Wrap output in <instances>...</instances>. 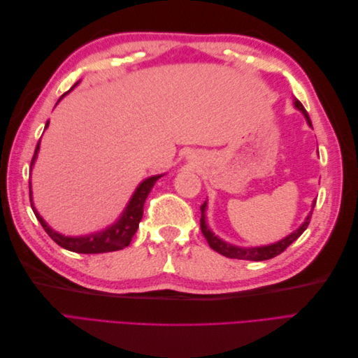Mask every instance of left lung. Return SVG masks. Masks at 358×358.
Listing matches in <instances>:
<instances>
[{
  "label": "left lung",
  "mask_w": 358,
  "mask_h": 358,
  "mask_svg": "<svg viewBox=\"0 0 358 358\" xmlns=\"http://www.w3.org/2000/svg\"><path fill=\"white\" fill-rule=\"evenodd\" d=\"M294 106L297 107V109H299L303 115H305L308 124L312 127L310 117H309L306 109H305V107H303V104H301L297 99H294ZM313 208H315V203H313V206H312V209H313ZM200 209H201V218H200L201 233H203V236L206 237V241H208L209 246L213 249V251H216V252L224 255V257L237 258V259H249V262H264V259H270V258H273V257H276V255H279V254H282V252L285 251V249H287L292 242L297 241L299 237L301 236V233L308 229V225H309L310 218H312V210H310V213L308 215V218L305 220V222H303L294 233H291L289 236L285 237V239L279 241V242H276V243L267 245V246L241 248V246H234V245H230V243H227V242L221 241L220 237H216V236L209 230L208 224H206V201L200 206Z\"/></svg>",
  "instance_id": "1"
}]
</instances>
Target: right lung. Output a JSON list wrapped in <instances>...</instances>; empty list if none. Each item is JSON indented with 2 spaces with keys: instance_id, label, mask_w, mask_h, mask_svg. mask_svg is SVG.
I'll use <instances>...</instances> for the list:
<instances>
[{
  "instance_id": "1",
  "label": "right lung",
  "mask_w": 358,
  "mask_h": 358,
  "mask_svg": "<svg viewBox=\"0 0 358 358\" xmlns=\"http://www.w3.org/2000/svg\"><path fill=\"white\" fill-rule=\"evenodd\" d=\"M76 85H78V83H76ZM70 91H67L66 94H62V96L67 95ZM62 96H61V99H62ZM48 125H49V122L46 124L45 128H48ZM38 149H40V140H38V143L36 146L34 157H32V159H31V169H32V166H34V161L37 158ZM162 175H157V176H150V178L145 179L137 187L136 192L133 194L131 200H129L124 213L121 215V218H119L113 225H110L109 229H106L104 231L94 233V234H90V236L69 237V236H62L57 231H53L50 227L45 222V220H43L41 216L38 215V212L34 208V204H32L31 182H29V201H31L32 212H34L36 218L40 221L43 229H45V231L50 236V239L55 243H58L61 248L69 249V251H73V252H79V254L112 252V251H119V249L127 248L129 245V242H131L133 236L136 234V231L138 229V222L142 221L143 206H145L146 197L149 196L150 189H152V187L155 185V182Z\"/></svg>"
}]
</instances>
